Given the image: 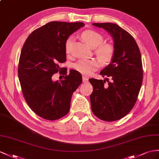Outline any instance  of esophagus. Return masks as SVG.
Instances as JSON below:
<instances>
[{
	"instance_id": "esophagus-1",
	"label": "esophagus",
	"mask_w": 159,
	"mask_h": 159,
	"mask_svg": "<svg viewBox=\"0 0 159 159\" xmlns=\"http://www.w3.org/2000/svg\"><path fill=\"white\" fill-rule=\"evenodd\" d=\"M88 80H89V79L87 78V77L83 76V83H87V82H88Z\"/></svg>"
}]
</instances>
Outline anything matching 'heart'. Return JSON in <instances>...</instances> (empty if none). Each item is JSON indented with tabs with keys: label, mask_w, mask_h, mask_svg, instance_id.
<instances>
[{
	"label": "heart",
	"mask_w": 159,
	"mask_h": 159,
	"mask_svg": "<svg viewBox=\"0 0 159 159\" xmlns=\"http://www.w3.org/2000/svg\"><path fill=\"white\" fill-rule=\"evenodd\" d=\"M80 35L89 46L95 48L94 53L101 64L106 66L112 62L115 55L114 47L109 43H104L102 35L96 31L87 30ZM72 42L73 39L71 37L67 38L65 42V52L68 55L72 52ZM99 62L95 59H81L74 64V68L82 75H90L99 68Z\"/></svg>",
	"instance_id": "b5f03b06"
}]
</instances>
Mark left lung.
Wrapping results in <instances>:
<instances>
[{"mask_svg": "<svg viewBox=\"0 0 159 159\" xmlns=\"http://www.w3.org/2000/svg\"><path fill=\"white\" fill-rule=\"evenodd\" d=\"M110 34L114 42L112 62L101 71L105 80L89 79L93 87L90 96L91 109L101 120H119L135 105L143 79L141 54L135 39L128 31L111 23H93ZM110 77L111 82L107 79Z\"/></svg>", "mask_w": 159, "mask_h": 159, "instance_id": "left-lung-1", "label": "left lung"}]
</instances>
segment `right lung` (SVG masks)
Masks as SVG:
<instances>
[{
  "label": "right lung",
  "mask_w": 159,
  "mask_h": 159,
  "mask_svg": "<svg viewBox=\"0 0 159 159\" xmlns=\"http://www.w3.org/2000/svg\"><path fill=\"white\" fill-rule=\"evenodd\" d=\"M84 26L82 22L52 21L34 30L23 44L18 66L22 93L32 111L45 120L66 116L73 93L82 83L80 72L70 70L67 75V68L59 64L66 60V39ZM58 71L65 76L54 82L52 76Z\"/></svg>",
  "instance_id": "1"
}]
</instances>
